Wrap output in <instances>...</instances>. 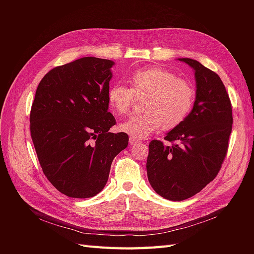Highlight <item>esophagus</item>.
Wrapping results in <instances>:
<instances>
[{"label": "esophagus", "instance_id": "obj_1", "mask_svg": "<svg viewBox=\"0 0 254 254\" xmlns=\"http://www.w3.org/2000/svg\"><path fill=\"white\" fill-rule=\"evenodd\" d=\"M129 143H130V145H135L137 143H140V141L137 139H134V137H132V136H130L129 137Z\"/></svg>", "mask_w": 254, "mask_h": 254}]
</instances>
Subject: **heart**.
I'll list each match as a JSON object with an SVG mask.
<instances>
[{
  "label": "heart",
  "instance_id": "1",
  "mask_svg": "<svg viewBox=\"0 0 254 254\" xmlns=\"http://www.w3.org/2000/svg\"><path fill=\"white\" fill-rule=\"evenodd\" d=\"M130 88L118 83L108 91V103L117 114H127L134 96L145 95L140 115L122 123L120 129L134 139H144L162 127L173 130L184 123L193 109L196 89L187 78L162 67L140 68L130 75Z\"/></svg>",
  "mask_w": 254,
  "mask_h": 254
}]
</instances>
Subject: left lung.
Masks as SVG:
<instances>
[{
	"label": "left lung",
	"instance_id": "obj_1",
	"mask_svg": "<svg viewBox=\"0 0 254 254\" xmlns=\"http://www.w3.org/2000/svg\"><path fill=\"white\" fill-rule=\"evenodd\" d=\"M195 71L196 99L184 123L166 134V146L152 140L146 163L148 181L168 200L199 193L217 176L232 131V106L219 76L197 60L179 58Z\"/></svg>",
	"mask_w": 254,
	"mask_h": 254
}]
</instances>
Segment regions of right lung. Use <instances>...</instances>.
<instances>
[{
	"mask_svg": "<svg viewBox=\"0 0 254 254\" xmlns=\"http://www.w3.org/2000/svg\"><path fill=\"white\" fill-rule=\"evenodd\" d=\"M113 61L83 57L54 67L39 82L30 135L43 174L60 193L90 198L101 191L128 134L112 133L108 112Z\"/></svg>",
	"mask_w": 254,
	"mask_h": 254,
	"instance_id": "right-lung-1",
	"label": "right lung"
}]
</instances>
